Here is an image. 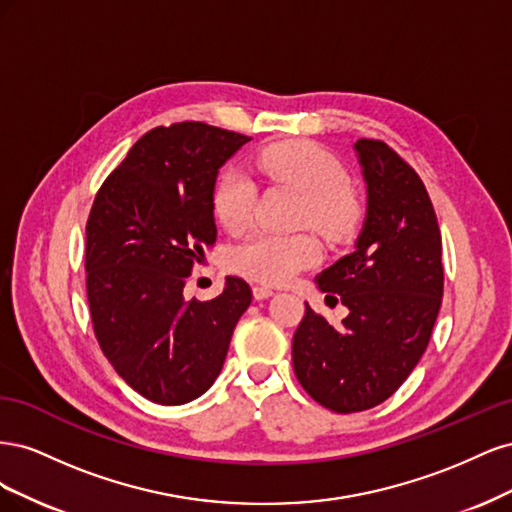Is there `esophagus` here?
I'll return each instance as SVG.
<instances>
[{
  "instance_id": "esophagus-1",
  "label": "esophagus",
  "mask_w": 512,
  "mask_h": 512,
  "mask_svg": "<svg viewBox=\"0 0 512 512\" xmlns=\"http://www.w3.org/2000/svg\"><path fill=\"white\" fill-rule=\"evenodd\" d=\"M273 294V288L269 286H254V297L260 301V299H269Z\"/></svg>"
}]
</instances>
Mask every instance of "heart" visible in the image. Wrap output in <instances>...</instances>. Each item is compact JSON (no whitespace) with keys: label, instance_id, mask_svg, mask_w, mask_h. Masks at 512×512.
Wrapping results in <instances>:
<instances>
[{"label":"heart","instance_id":"heart-1","mask_svg":"<svg viewBox=\"0 0 512 512\" xmlns=\"http://www.w3.org/2000/svg\"><path fill=\"white\" fill-rule=\"evenodd\" d=\"M254 168L269 183L288 185L303 196L299 224L324 239H342L359 220L361 203L348 183V173L327 149L314 141H282L254 156ZM256 185L237 168H224L213 183L211 207L218 222L237 235L252 224ZM320 247L309 235L256 232L235 252L237 269L260 284H284L294 273L312 267Z\"/></svg>","mask_w":512,"mask_h":512}]
</instances>
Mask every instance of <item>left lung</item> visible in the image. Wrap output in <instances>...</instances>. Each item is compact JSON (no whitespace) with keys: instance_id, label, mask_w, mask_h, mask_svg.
<instances>
[{"instance_id":"left-lung-1","label":"left lung","mask_w":512,"mask_h":512,"mask_svg":"<svg viewBox=\"0 0 512 512\" xmlns=\"http://www.w3.org/2000/svg\"><path fill=\"white\" fill-rule=\"evenodd\" d=\"M367 181V220L354 252L316 284L350 314L339 327L305 303L292 367L305 393L337 414L389 399L429 344L442 290V237L423 179L376 138L354 143Z\"/></svg>"}]
</instances>
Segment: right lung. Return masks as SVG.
Instances as JSON below:
<instances>
[{
	"label": "right lung",
	"instance_id": "obj_1",
	"mask_svg": "<svg viewBox=\"0 0 512 512\" xmlns=\"http://www.w3.org/2000/svg\"><path fill=\"white\" fill-rule=\"evenodd\" d=\"M250 136L181 121L147 132L104 179L87 218V301L104 356L136 393L179 406L222 371L252 288L230 275L209 301L185 299L215 245L218 168Z\"/></svg>",
	"mask_w": 512,
	"mask_h": 512
}]
</instances>
